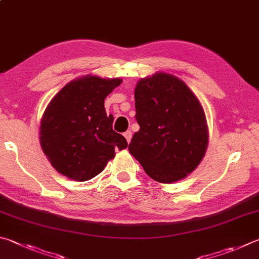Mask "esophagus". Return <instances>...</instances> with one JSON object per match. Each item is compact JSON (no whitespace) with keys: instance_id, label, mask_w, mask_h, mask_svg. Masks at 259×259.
<instances>
[{"instance_id":"esophagus-1","label":"esophagus","mask_w":259,"mask_h":259,"mask_svg":"<svg viewBox=\"0 0 259 259\" xmlns=\"http://www.w3.org/2000/svg\"><path fill=\"white\" fill-rule=\"evenodd\" d=\"M123 136L126 139V142H128V144L131 142V137H133V134H131V131H125V133L123 134Z\"/></svg>"}]
</instances>
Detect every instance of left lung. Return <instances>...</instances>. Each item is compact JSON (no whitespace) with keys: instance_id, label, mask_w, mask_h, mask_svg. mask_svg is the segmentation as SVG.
Here are the masks:
<instances>
[{"instance_id":"1","label":"left lung","mask_w":259,"mask_h":259,"mask_svg":"<svg viewBox=\"0 0 259 259\" xmlns=\"http://www.w3.org/2000/svg\"><path fill=\"white\" fill-rule=\"evenodd\" d=\"M135 101L140 129L129 144L130 154L155 181L186 178L198 166L208 144L198 98L181 79L158 72L138 81Z\"/></svg>"}]
</instances>
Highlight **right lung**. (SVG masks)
Segmentation results:
<instances>
[{"label": "right lung", "mask_w": 259, "mask_h": 259, "mask_svg": "<svg viewBox=\"0 0 259 259\" xmlns=\"http://www.w3.org/2000/svg\"><path fill=\"white\" fill-rule=\"evenodd\" d=\"M121 79L86 76L65 84L52 98L40 121L39 140L56 171L76 181H87L104 170L115 149L128 146L112 128L104 100Z\"/></svg>", "instance_id": "1"}]
</instances>
